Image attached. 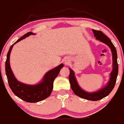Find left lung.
<instances>
[{
  "instance_id": "8db88e82",
  "label": "left lung",
  "mask_w": 124,
  "mask_h": 124,
  "mask_svg": "<svg viewBox=\"0 0 124 124\" xmlns=\"http://www.w3.org/2000/svg\"><path fill=\"white\" fill-rule=\"evenodd\" d=\"M92 32H93V35H94V36L96 38V39L108 45L111 49V52H112L113 62L112 70L110 73L109 81L107 85L103 88L100 89L99 91H96V92H91L90 93V92H86V91L83 90L82 88L79 86V85L78 84L77 79H76L74 72L70 68H69L70 73H69V79L70 86H71L72 89L75 94L83 99L95 101L101 100V99L108 96L111 93L112 89H114L118 76V64L117 62L116 50L111 40L105 35H104L101 31L92 29Z\"/></svg>"
}]
</instances>
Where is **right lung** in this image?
I'll use <instances>...</instances> for the list:
<instances>
[{"instance_id":"1","label":"right lung","mask_w":124,"mask_h":124,"mask_svg":"<svg viewBox=\"0 0 124 124\" xmlns=\"http://www.w3.org/2000/svg\"><path fill=\"white\" fill-rule=\"evenodd\" d=\"M31 35L35 34L31 32H28L10 47L7 54L6 61L5 62V70L9 87L14 94L24 101L35 103L41 101L50 96L53 89L54 80L58 75L61 68L63 67V64L61 63L46 73L41 82L36 85H27L17 81L10 66V52L15 43Z\"/></svg>"}]
</instances>
